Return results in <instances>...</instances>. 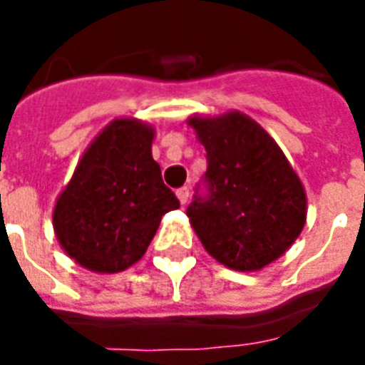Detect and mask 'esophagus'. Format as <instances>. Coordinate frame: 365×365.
I'll list each match as a JSON object with an SVG mask.
<instances>
[{
	"label": "esophagus",
	"instance_id": "obj_1",
	"mask_svg": "<svg viewBox=\"0 0 365 365\" xmlns=\"http://www.w3.org/2000/svg\"><path fill=\"white\" fill-rule=\"evenodd\" d=\"M176 197H178V200L182 202V205H185V202H187V199H189V187H180V189H178Z\"/></svg>",
	"mask_w": 365,
	"mask_h": 365
}]
</instances>
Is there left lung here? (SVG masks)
<instances>
[{"label": "left lung", "instance_id": "obj_1", "mask_svg": "<svg viewBox=\"0 0 365 365\" xmlns=\"http://www.w3.org/2000/svg\"><path fill=\"white\" fill-rule=\"evenodd\" d=\"M187 123L208 160L187 206L191 227L222 265L259 271L278 259L305 225L303 183L277 142L240 111Z\"/></svg>", "mask_w": 365, "mask_h": 365}]
</instances>
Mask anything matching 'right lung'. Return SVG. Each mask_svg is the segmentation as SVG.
Listing matches in <instances>:
<instances>
[{
	"label": "right lung",
	"mask_w": 365,
	"mask_h": 365,
	"mask_svg": "<svg viewBox=\"0 0 365 365\" xmlns=\"http://www.w3.org/2000/svg\"><path fill=\"white\" fill-rule=\"evenodd\" d=\"M153 126L115 119L83 153L53 212L56 239L88 271L121 272L148 250L180 200L151 157Z\"/></svg>",
	"instance_id": "1"
}]
</instances>
